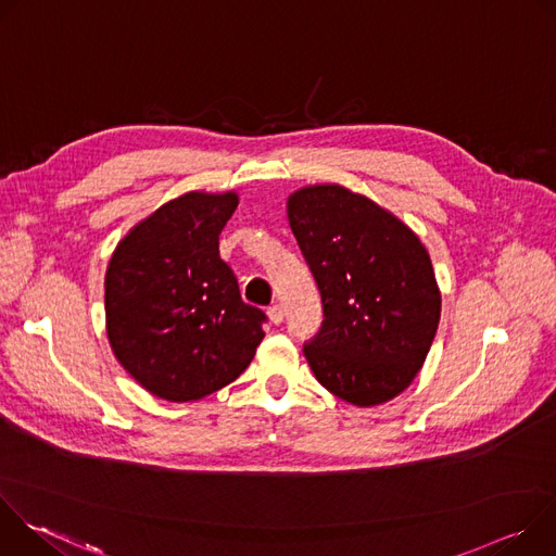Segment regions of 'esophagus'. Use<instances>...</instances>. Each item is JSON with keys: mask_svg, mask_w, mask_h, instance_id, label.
I'll list each match as a JSON object with an SVG mask.
<instances>
[{"mask_svg": "<svg viewBox=\"0 0 556 556\" xmlns=\"http://www.w3.org/2000/svg\"><path fill=\"white\" fill-rule=\"evenodd\" d=\"M268 316H270V321H273L275 326H279V324L283 321V307H281L279 303L270 305V307H268Z\"/></svg>", "mask_w": 556, "mask_h": 556, "instance_id": "esophagus-1", "label": "esophagus"}]
</instances>
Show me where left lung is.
<instances>
[{"label":"left lung","mask_w":556,"mask_h":556,"mask_svg":"<svg viewBox=\"0 0 556 556\" xmlns=\"http://www.w3.org/2000/svg\"><path fill=\"white\" fill-rule=\"evenodd\" d=\"M288 222L324 303V324L303 345L316 380L356 407L395 399L440 324L427 249L399 217L339 185L294 191Z\"/></svg>","instance_id":"1"}]
</instances>
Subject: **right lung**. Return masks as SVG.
<instances>
[{
	"mask_svg": "<svg viewBox=\"0 0 556 556\" xmlns=\"http://www.w3.org/2000/svg\"><path fill=\"white\" fill-rule=\"evenodd\" d=\"M237 193H185L118 242L105 275L108 339L149 393L200 401L253 361L266 314L242 301L219 260V232Z\"/></svg>",
	"mask_w": 556,
	"mask_h": 556,
	"instance_id": "add662e5",
	"label": "right lung"
}]
</instances>
